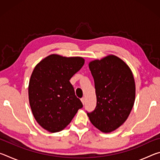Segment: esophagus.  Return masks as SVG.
Segmentation results:
<instances>
[{
	"instance_id": "34e87169",
	"label": "esophagus",
	"mask_w": 160,
	"mask_h": 160,
	"mask_svg": "<svg viewBox=\"0 0 160 160\" xmlns=\"http://www.w3.org/2000/svg\"><path fill=\"white\" fill-rule=\"evenodd\" d=\"M81 102H82L83 105L85 104V97H82V98L81 99Z\"/></svg>"
}]
</instances>
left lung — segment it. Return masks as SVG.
<instances>
[{
  "mask_svg": "<svg viewBox=\"0 0 160 160\" xmlns=\"http://www.w3.org/2000/svg\"><path fill=\"white\" fill-rule=\"evenodd\" d=\"M89 68L94 81L97 106L88 116L100 131L111 132L125 122L133 107V75L128 65L114 55L90 62Z\"/></svg>",
  "mask_w": 160,
  "mask_h": 160,
  "instance_id": "1",
  "label": "left lung"
}]
</instances>
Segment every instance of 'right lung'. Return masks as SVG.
I'll use <instances>...</instances> for the list:
<instances>
[{
	"label": "right lung",
	"mask_w": 160,
	"mask_h": 160,
	"mask_svg": "<svg viewBox=\"0 0 160 160\" xmlns=\"http://www.w3.org/2000/svg\"><path fill=\"white\" fill-rule=\"evenodd\" d=\"M84 63L79 56L51 54L35 66L28 87L29 104L37 122L48 132L63 130L82 107L69 80Z\"/></svg>",
	"instance_id": "1"
}]
</instances>
